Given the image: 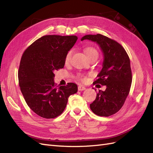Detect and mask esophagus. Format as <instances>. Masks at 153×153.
Segmentation results:
<instances>
[{
  "label": "esophagus",
  "instance_id": "esophagus-1",
  "mask_svg": "<svg viewBox=\"0 0 153 153\" xmlns=\"http://www.w3.org/2000/svg\"><path fill=\"white\" fill-rule=\"evenodd\" d=\"M85 89H86V88L84 87V86H82V85L78 86V91H83Z\"/></svg>",
  "mask_w": 153,
  "mask_h": 153
}]
</instances>
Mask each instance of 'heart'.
Here are the masks:
<instances>
[{
  "instance_id": "b5f03b06",
  "label": "heart",
  "mask_w": 153,
  "mask_h": 153,
  "mask_svg": "<svg viewBox=\"0 0 153 153\" xmlns=\"http://www.w3.org/2000/svg\"><path fill=\"white\" fill-rule=\"evenodd\" d=\"M84 52L86 53V55H87V56L88 57L89 59H91L92 57H98V52H97V50L95 48H94L92 46L86 47V48L84 49ZM72 50L69 51V52L66 53L65 59V62L66 64L69 63L70 59H71V57H72ZM76 78L78 79L81 80V81H85V76L83 75V74H78V75L76 76Z\"/></svg>"
}]
</instances>
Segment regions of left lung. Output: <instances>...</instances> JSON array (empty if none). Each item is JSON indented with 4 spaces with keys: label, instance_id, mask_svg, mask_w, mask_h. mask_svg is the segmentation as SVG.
I'll use <instances>...</instances> for the list:
<instances>
[{
    "label": "left lung",
    "instance_id": "left-lung-1",
    "mask_svg": "<svg viewBox=\"0 0 153 153\" xmlns=\"http://www.w3.org/2000/svg\"><path fill=\"white\" fill-rule=\"evenodd\" d=\"M85 39L96 42L102 50L103 68L94 84L107 87L105 91L100 90L90 107L97 116H110L123 107L130 92L132 79L130 59L123 47L114 39L101 34L87 35L81 41Z\"/></svg>",
    "mask_w": 153,
    "mask_h": 153
}]
</instances>
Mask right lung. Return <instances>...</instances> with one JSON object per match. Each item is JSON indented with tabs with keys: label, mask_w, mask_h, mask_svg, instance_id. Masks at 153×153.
I'll list each match as a JSON object with an SVG mask.
<instances>
[{
	"label": "right lung",
	"mask_w": 153,
	"mask_h": 153,
	"mask_svg": "<svg viewBox=\"0 0 153 153\" xmlns=\"http://www.w3.org/2000/svg\"><path fill=\"white\" fill-rule=\"evenodd\" d=\"M75 36L48 35L37 39L23 53L18 71L19 84L27 105L38 116L55 118L64 111L77 86H57L54 72L65 66L66 53L75 44Z\"/></svg>",
	"instance_id": "right-lung-1"
}]
</instances>
